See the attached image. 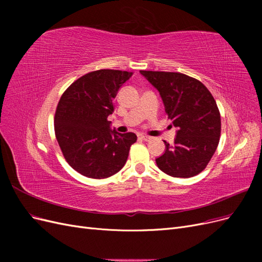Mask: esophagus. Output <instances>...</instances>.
Segmentation results:
<instances>
[{"mask_svg":"<svg viewBox=\"0 0 262 262\" xmlns=\"http://www.w3.org/2000/svg\"><path fill=\"white\" fill-rule=\"evenodd\" d=\"M141 139L143 140V141H146V142L152 140V138H150V137H147V136H142V137H141Z\"/></svg>","mask_w":262,"mask_h":262,"instance_id":"34e87169","label":"esophagus"}]
</instances>
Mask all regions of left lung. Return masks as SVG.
I'll return each mask as SVG.
<instances>
[{
	"label": "left lung",
	"mask_w": 262,
	"mask_h": 262,
	"mask_svg": "<svg viewBox=\"0 0 262 262\" xmlns=\"http://www.w3.org/2000/svg\"><path fill=\"white\" fill-rule=\"evenodd\" d=\"M160 92L165 112L178 129L172 146L157 167L171 177L189 178L200 173L215 153L221 136V115L215 99L200 81L178 72L140 71Z\"/></svg>",
	"instance_id": "left-lung-1"
}]
</instances>
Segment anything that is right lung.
Returning a JSON list of instances; mask_svg holds the SVG:
<instances>
[{"label": "right lung", "instance_id": "right-lung-1", "mask_svg": "<svg viewBox=\"0 0 262 262\" xmlns=\"http://www.w3.org/2000/svg\"><path fill=\"white\" fill-rule=\"evenodd\" d=\"M132 72L98 70L81 76L62 94L54 132L66 161L81 175L102 179L120 170L137 142L132 132L110 129L114 98Z\"/></svg>", "mask_w": 262, "mask_h": 262}]
</instances>
